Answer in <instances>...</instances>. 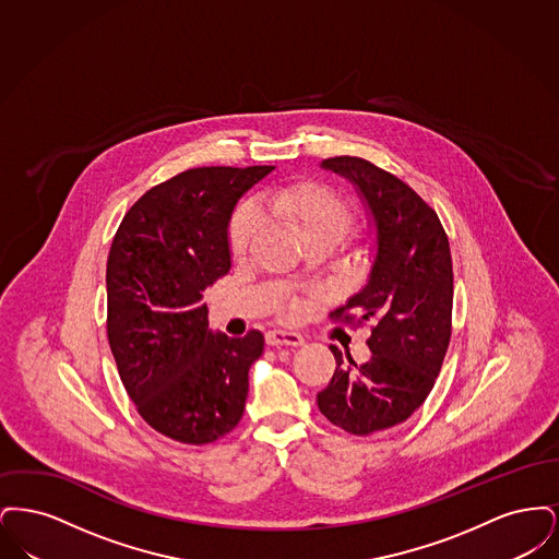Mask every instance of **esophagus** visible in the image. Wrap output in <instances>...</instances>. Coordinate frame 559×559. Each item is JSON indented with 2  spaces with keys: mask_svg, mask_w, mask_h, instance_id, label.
Returning a JSON list of instances; mask_svg holds the SVG:
<instances>
[{
  "mask_svg": "<svg viewBox=\"0 0 559 559\" xmlns=\"http://www.w3.org/2000/svg\"><path fill=\"white\" fill-rule=\"evenodd\" d=\"M267 346H304V337L299 333H292V331H267L266 333Z\"/></svg>",
  "mask_w": 559,
  "mask_h": 559,
  "instance_id": "1",
  "label": "esophagus"
}]
</instances>
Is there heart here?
<instances>
[{
  "label": "heart",
  "instance_id": "obj_1",
  "mask_svg": "<svg viewBox=\"0 0 559 559\" xmlns=\"http://www.w3.org/2000/svg\"><path fill=\"white\" fill-rule=\"evenodd\" d=\"M262 210L267 217L292 230L304 245L312 240H331L337 245L352 226L346 201L331 188L317 182H292L267 192ZM260 213L253 205H240L228 226V247L235 258H242L260 235ZM299 304L287 299L285 317H295Z\"/></svg>",
  "mask_w": 559,
  "mask_h": 559
}]
</instances>
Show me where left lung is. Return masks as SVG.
Returning <instances> with one entry per match:
<instances>
[{
    "label": "left lung",
    "instance_id": "1",
    "mask_svg": "<svg viewBox=\"0 0 559 559\" xmlns=\"http://www.w3.org/2000/svg\"><path fill=\"white\" fill-rule=\"evenodd\" d=\"M322 169L349 180L372 224L377 253L367 285L331 319L371 322V358L356 365L335 346L337 369L319 392L320 413L354 436L406 421L442 369L452 319L449 237L436 212L396 176L358 157L324 159Z\"/></svg>",
    "mask_w": 559,
    "mask_h": 559
}]
</instances>
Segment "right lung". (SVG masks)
I'll return each instance as SVG.
<instances>
[{
  "label": "right lung",
  "instance_id": "obj_1",
  "mask_svg": "<svg viewBox=\"0 0 559 559\" xmlns=\"http://www.w3.org/2000/svg\"><path fill=\"white\" fill-rule=\"evenodd\" d=\"M272 165L197 167L144 192L107 262V333L140 417L185 444L239 426L264 335L213 333L203 293L230 270L228 224Z\"/></svg>",
  "mask_w": 559,
  "mask_h": 559
}]
</instances>
